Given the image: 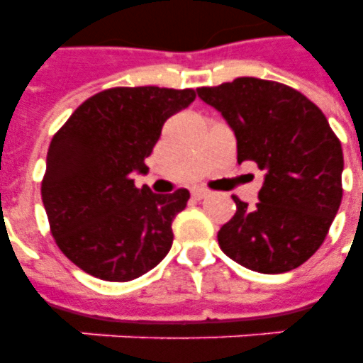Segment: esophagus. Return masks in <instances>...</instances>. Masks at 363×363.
Returning <instances> with one entry per match:
<instances>
[{
	"mask_svg": "<svg viewBox=\"0 0 363 363\" xmlns=\"http://www.w3.org/2000/svg\"><path fill=\"white\" fill-rule=\"evenodd\" d=\"M192 198L194 199L209 198V190H205V188H194V190H192Z\"/></svg>",
	"mask_w": 363,
	"mask_h": 363,
	"instance_id": "esophagus-1",
	"label": "esophagus"
}]
</instances>
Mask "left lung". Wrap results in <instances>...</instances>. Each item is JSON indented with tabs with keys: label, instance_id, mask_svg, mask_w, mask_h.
<instances>
[{
	"label": "left lung",
	"instance_id": "obj_1",
	"mask_svg": "<svg viewBox=\"0 0 363 363\" xmlns=\"http://www.w3.org/2000/svg\"><path fill=\"white\" fill-rule=\"evenodd\" d=\"M238 139V162L265 173L256 207L233 196L235 215L218 232L222 252L247 269H296L320 248L337 215L343 150L311 99L281 82L239 77L198 88Z\"/></svg>",
	"mask_w": 363,
	"mask_h": 363
}]
</instances>
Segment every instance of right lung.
I'll return each instance as SVG.
<instances>
[{
  "mask_svg": "<svg viewBox=\"0 0 363 363\" xmlns=\"http://www.w3.org/2000/svg\"><path fill=\"white\" fill-rule=\"evenodd\" d=\"M194 99L190 88H111L88 98L52 137L43 205L60 250L88 275L133 281L169 252L171 224L190 192L135 188L131 173H147L165 121Z\"/></svg>",
  "mask_w": 363,
  "mask_h": 363,
  "instance_id": "add662e5",
  "label": "right lung"
}]
</instances>
